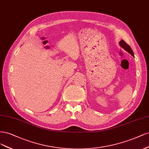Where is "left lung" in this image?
Here are the masks:
<instances>
[{"instance_id": "left-lung-1", "label": "left lung", "mask_w": 149, "mask_h": 149, "mask_svg": "<svg viewBox=\"0 0 149 149\" xmlns=\"http://www.w3.org/2000/svg\"><path fill=\"white\" fill-rule=\"evenodd\" d=\"M119 45L122 47H123V48L125 49L126 51H127L129 54H131L132 56H134V53H133V51L131 49V47L129 46L125 41H124V40L120 41Z\"/></svg>"}]
</instances>
